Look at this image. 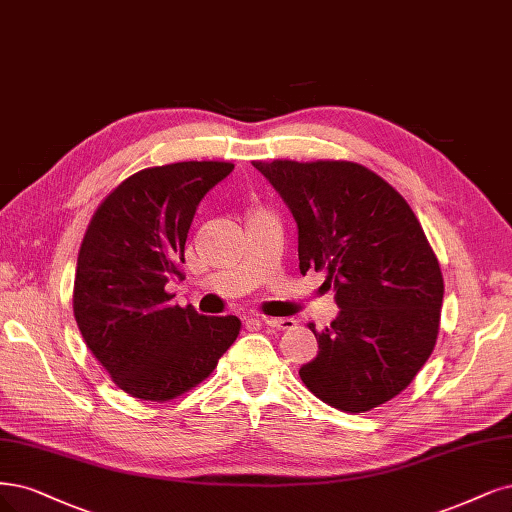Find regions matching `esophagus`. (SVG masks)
Segmentation results:
<instances>
[{"label": "esophagus", "mask_w": 512, "mask_h": 512, "mask_svg": "<svg viewBox=\"0 0 512 512\" xmlns=\"http://www.w3.org/2000/svg\"><path fill=\"white\" fill-rule=\"evenodd\" d=\"M260 322L264 326L275 328V330H292L296 326L292 317H260Z\"/></svg>", "instance_id": "1"}]
</instances>
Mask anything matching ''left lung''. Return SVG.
I'll return each instance as SVG.
<instances>
[{
	"instance_id": "left-lung-1",
	"label": "left lung",
	"mask_w": 512,
	"mask_h": 512,
	"mask_svg": "<svg viewBox=\"0 0 512 512\" xmlns=\"http://www.w3.org/2000/svg\"><path fill=\"white\" fill-rule=\"evenodd\" d=\"M298 226V269L326 271L341 311L298 375L322 402L364 413L392 400L430 358L443 273L417 216L390 184L349 161H254Z\"/></svg>"
}]
</instances>
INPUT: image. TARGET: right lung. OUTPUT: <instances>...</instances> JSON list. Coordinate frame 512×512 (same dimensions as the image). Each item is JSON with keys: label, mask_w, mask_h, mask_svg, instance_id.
<instances>
[{"label": "right lung", "mask_w": 512, "mask_h": 512, "mask_svg": "<svg viewBox=\"0 0 512 512\" xmlns=\"http://www.w3.org/2000/svg\"><path fill=\"white\" fill-rule=\"evenodd\" d=\"M235 169L186 161L133 173L86 228L74 281V317L112 381L139 400L165 402L199 385L241 330L239 317L171 305L184 279V245L197 205Z\"/></svg>", "instance_id": "obj_1"}]
</instances>
